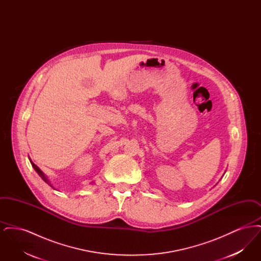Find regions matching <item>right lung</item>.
I'll list each match as a JSON object with an SVG mask.
<instances>
[{
	"mask_svg": "<svg viewBox=\"0 0 261 261\" xmlns=\"http://www.w3.org/2000/svg\"><path fill=\"white\" fill-rule=\"evenodd\" d=\"M29 160H30V159H29ZM30 162H31V164H32L33 168H34V169L36 170V172H37V173L39 174V176H40V177H41V178H42V179H43V180H44V181H45V182H46V183H47L48 185H50V186L51 187V188H53V186L50 185V181H49V180L47 179V177L45 176V174L43 173V172L41 171V169H40V168L38 167L36 164H34L33 162H31V160H30Z\"/></svg>",
	"mask_w": 261,
	"mask_h": 261,
	"instance_id": "1",
	"label": "right lung"
}]
</instances>
